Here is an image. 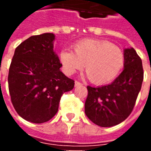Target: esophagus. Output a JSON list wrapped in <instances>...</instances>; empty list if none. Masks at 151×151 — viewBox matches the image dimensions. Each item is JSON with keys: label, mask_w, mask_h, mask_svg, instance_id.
I'll use <instances>...</instances> for the list:
<instances>
[{"label": "esophagus", "mask_w": 151, "mask_h": 151, "mask_svg": "<svg viewBox=\"0 0 151 151\" xmlns=\"http://www.w3.org/2000/svg\"><path fill=\"white\" fill-rule=\"evenodd\" d=\"M82 83L78 82V81H75V82H74V86H82Z\"/></svg>", "instance_id": "esophagus-1"}]
</instances>
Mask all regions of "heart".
I'll list each match as a JSON object with an SVG mask.
<instances>
[{"instance_id":"heart-1","label":"heart","mask_w":151,"mask_h":151,"mask_svg":"<svg viewBox=\"0 0 151 151\" xmlns=\"http://www.w3.org/2000/svg\"><path fill=\"white\" fill-rule=\"evenodd\" d=\"M73 50L63 49L60 52L65 73L71 75L85 65L90 81L96 85L113 81L124 65L123 51L108 41L85 39L74 43Z\"/></svg>"}]
</instances>
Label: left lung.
<instances>
[{
    "mask_svg": "<svg viewBox=\"0 0 151 151\" xmlns=\"http://www.w3.org/2000/svg\"><path fill=\"white\" fill-rule=\"evenodd\" d=\"M124 55V70L111 84L87 86L85 113L99 126L111 127L125 120L133 111L142 88V60L133 47L125 48Z\"/></svg>",
    "mask_w": 151,
    "mask_h": 151,
    "instance_id": "1",
    "label": "left lung"
}]
</instances>
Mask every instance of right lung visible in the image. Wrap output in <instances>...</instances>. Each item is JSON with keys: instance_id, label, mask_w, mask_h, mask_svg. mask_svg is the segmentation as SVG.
<instances>
[{"instance_id": "obj_1", "label": "right lung", "mask_w": 151, "mask_h": 151, "mask_svg": "<svg viewBox=\"0 0 151 151\" xmlns=\"http://www.w3.org/2000/svg\"><path fill=\"white\" fill-rule=\"evenodd\" d=\"M54 40L52 33L28 38L16 47L9 70L14 108L32 123L51 120L58 111L63 94L74 86V81L60 69L62 65L53 50Z\"/></svg>"}]
</instances>
